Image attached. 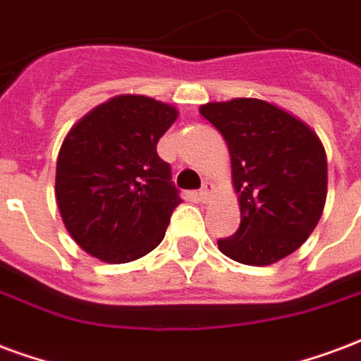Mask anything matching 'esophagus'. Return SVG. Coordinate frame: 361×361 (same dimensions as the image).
Listing matches in <instances>:
<instances>
[{
  "mask_svg": "<svg viewBox=\"0 0 361 361\" xmlns=\"http://www.w3.org/2000/svg\"><path fill=\"white\" fill-rule=\"evenodd\" d=\"M213 188H215V186H213L211 183H203V186L200 188V192L196 194L197 200H200V202H207L211 194H213Z\"/></svg>",
  "mask_w": 361,
  "mask_h": 361,
  "instance_id": "34e87169",
  "label": "esophagus"
}]
</instances>
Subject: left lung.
<instances>
[{"label":"left lung","mask_w":361,"mask_h":361,"mask_svg":"<svg viewBox=\"0 0 361 361\" xmlns=\"http://www.w3.org/2000/svg\"><path fill=\"white\" fill-rule=\"evenodd\" d=\"M200 114L228 145L242 211L240 228L219 240V249L251 267L297 251L316 228L327 196V159L318 135L259 99L207 102Z\"/></svg>","instance_id":"1"}]
</instances>
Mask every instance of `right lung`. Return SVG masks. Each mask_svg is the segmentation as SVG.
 Masks as SVG:
<instances>
[{"label":"right lung","instance_id":"obj_1","mask_svg":"<svg viewBox=\"0 0 361 361\" xmlns=\"http://www.w3.org/2000/svg\"><path fill=\"white\" fill-rule=\"evenodd\" d=\"M178 112L145 94H119L83 116L56 159V203L83 251L110 264L156 249L183 202L158 140Z\"/></svg>","mask_w":361,"mask_h":361}]
</instances>
